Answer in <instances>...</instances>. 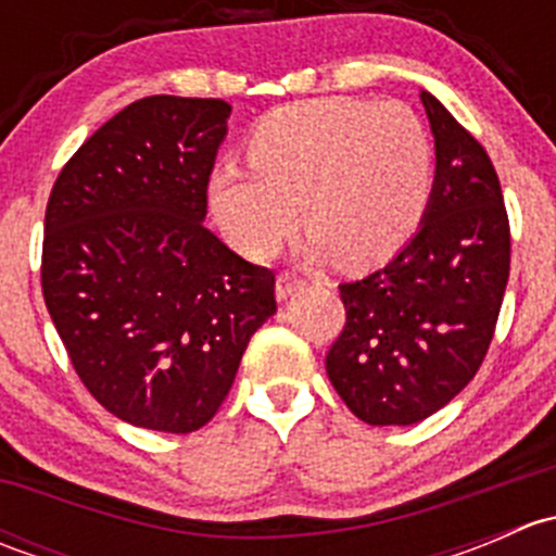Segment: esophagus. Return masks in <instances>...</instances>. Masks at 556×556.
I'll return each instance as SVG.
<instances>
[{
  "label": "esophagus",
  "mask_w": 556,
  "mask_h": 556,
  "mask_svg": "<svg viewBox=\"0 0 556 556\" xmlns=\"http://www.w3.org/2000/svg\"><path fill=\"white\" fill-rule=\"evenodd\" d=\"M304 279L301 277H295V274H279L277 277V299L279 301H288V299H293L295 293H299V290H304Z\"/></svg>",
  "instance_id": "1"
}]
</instances>
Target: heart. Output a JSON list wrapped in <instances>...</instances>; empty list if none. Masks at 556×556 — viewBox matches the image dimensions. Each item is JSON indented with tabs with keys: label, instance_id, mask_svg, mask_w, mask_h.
Wrapping results in <instances>:
<instances>
[{
	"label": "heart",
	"instance_id": "b5f03b06",
	"mask_svg": "<svg viewBox=\"0 0 556 556\" xmlns=\"http://www.w3.org/2000/svg\"><path fill=\"white\" fill-rule=\"evenodd\" d=\"M252 169L220 166L210 201L228 242L268 257L301 223L314 252L368 266L401 250L433 190V142L403 102L312 99L268 112L247 142Z\"/></svg>",
	"mask_w": 556,
	"mask_h": 556
}]
</instances>
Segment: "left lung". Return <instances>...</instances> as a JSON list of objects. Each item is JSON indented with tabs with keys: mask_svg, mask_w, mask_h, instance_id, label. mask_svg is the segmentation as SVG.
Returning <instances> with one entry per match:
<instances>
[{
	"mask_svg": "<svg viewBox=\"0 0 556 556\" xmlns=\"http://www.w3.org/2000/svg\"><path fill=\"white\" fill-rule=\"evenodd\" d=\"M435 139L422 226L390 263L339 285L344 330L330 384L368 425L428 419L476 377L511 271V228L486 150L444 104L419 93Z\"/></svg>",
	"mask_w": 556,
	"mask_h": 556,
	"instance_id": "left-lung-1",
	"label": "left lung"
}]
</instances>
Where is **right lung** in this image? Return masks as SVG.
<instances>
[{"label":"right lung","mask_w":556,"mask_h":556,"mask_svg":"<svg viewBox=\"0 0 556 556\" xmlns=\"http://www.w3.org/2000/svg\"><path fill=\"white\" fill-rule=\"evenodd\" d=\"M228 115L223 99H139L50 190L45 306L80 382L137 428H204L250 336L277 312L271 268L201 223Z\"/></svg>","instance_id":"1"}]
</instances>
